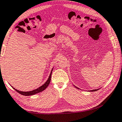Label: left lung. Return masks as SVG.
<instances>
[{
  "label": "left lung",
  "instance_id": "obj_1",
  "mask_svg": "<svg viewBox=\"0 0 122 122\" xmlns=\"http://www.w3.org/2000/svg\"><path fill=\"white\" fill-rule=\"evenodd\" d=\"M76 88H78V89H79L78 87H76ZM99 89H94V90H91V91H90L91 92H95V91H97V90H99Z\"/></svg>",
  "mask_w": 122,
  "mask_h": 122
}]
</instances>
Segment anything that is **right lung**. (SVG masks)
I'll use <instances>...</instances> for the list:
<instances>
[{"label":"right lung","mask_w":122,"mask_h":122,"mask_svg":"<svg viewBox=\"0 0 122 122\" xmlns=\"http://www.w3.org/2000/svg\"><path fill=\"white\" fill-rule=\"evenodd\" d=\"M52 70H51V73L50 76H49V77L48 78V79L44 83V84L41 86V87H40L39 88H38L36 89H34L33 91H29V92H22V91H18L17 90V89H15L14 88H13V89H15V91H16L17 92H18L19 93H20V94L21 95H25V96H29V95H33L34 94H36L40 92H41L43 91L46 88H47V87L48 86V85H49L50 82V81H51V74H52Z\"/></svg>","instance_id":"right-lung-1"}]
</instances>
